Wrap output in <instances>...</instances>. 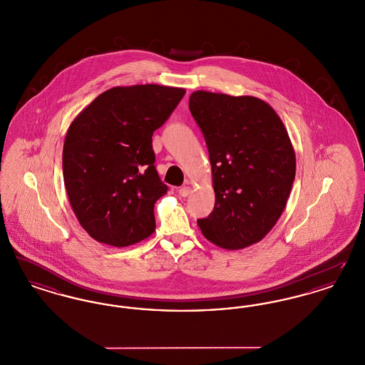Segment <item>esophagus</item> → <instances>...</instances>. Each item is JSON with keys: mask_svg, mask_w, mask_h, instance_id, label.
<instances>
[{"mask_svg": "<svg viewBox=\"0 0 365 365\" xmlns=\"http://www.w3.org/2000/svg\"><path fill=\"white\" fill-rule=\"evenodd\" d=\"M190 192L191 189L189 186H183V187L179 189V195H180V197H187Z\"/></svg>", "mask_w": 365, "mask_h": 365, "instance_id": "1", "label": "esophagus"}]
</instances>
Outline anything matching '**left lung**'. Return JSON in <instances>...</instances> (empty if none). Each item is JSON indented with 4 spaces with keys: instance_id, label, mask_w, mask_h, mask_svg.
Wrapping results in <instances>:
<instances>
[{
    "instance_id": "1",
    "label": "left lung",
    "mask_w": 365,
    "mask_h": 365,
    "mask_svg": "<svg viewBox=\"0 0 365 365\" xmlns=\"http://www.w3.org/2000/svg\"><path fill=\"white\" fill-rule=\"evenodd\" d=\"M191 115L208 146L215 208L197 223L219 247L261 240L282 216L295 176V153L278 113L257 97L197 90Z\"/></svg>"
}]
</instances>
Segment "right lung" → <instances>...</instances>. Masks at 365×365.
<instances>
[{"instance_id": "1", "label": "right lung", "mask_w": 365, "mask_h": 365, "mask_svg": "<svg viewBox=\"0 0 365 365\" xmlns=\"http://www.w3.org/2000/svg\"><path fill=\"white\" fill-rule=\"evenodd\" d=\"M185 93L160 85L112 87L71 123L64 185L78 222L97 242L124 247L153 234L155 204L168 187L155 168L152 135Z\"/></svg>"}]
</instances>
